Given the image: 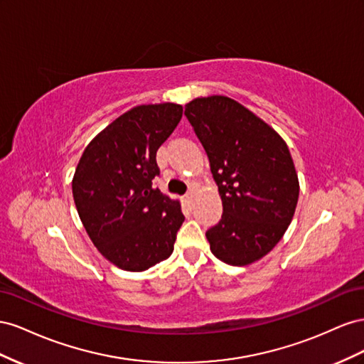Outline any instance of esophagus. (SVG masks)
I'll use <instances>...</instances> for the list:
<instances>
[{
	"label": "esophagus",
	"mask_w": 364,
	"mask_h": 364,
	"mask_svg": "<svg viewBox=\"0 0 364 364\" xmlns=\"http://www.w3.org/2000/svg\"><path fill=\"white\" fill-rule=\"evenodd\" d=\"M183 201L188 204V205H193V193L192 192H189V193H186L184 196H183Z\"/></svg>",
	"instance_id": "esophagus-1"
}]
</instances>
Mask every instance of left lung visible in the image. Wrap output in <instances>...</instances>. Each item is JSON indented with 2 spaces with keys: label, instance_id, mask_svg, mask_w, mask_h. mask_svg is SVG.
<instances>
[{
  "label": "left lung",
  "instance_id": "8db88e82",
  "mask_svg": "<svg viewBox=\"0 0 364 364\" xmlns=\"http://www.w3.org/2000/svg\"><path fill=\"white\" fill-rule=\"evenodd\" d=\"M209 157L223 201L220 223L205 232L212 253L228 265L259 261L282 240L299 200V178L284 139L225 96L184 108Z\"/></svg>",
  "mask_w": 364,
  "mask_h": 364
}]
</instances>
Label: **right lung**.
Segmentation results:
<instances>
[{
  "instance_id": "add662e5",
  "label": "right lung",
  "mask_w": 364,
  "mask_h": 364,
  "mask_svg": "<svg viewBox=\"0 0 364 364\" xmlns=\"http://www.w3.org/2000/svg\"><path fill=\"white\" fill-rule=\"evenodd\" d=\"M176 103L140 105L90 141L73 176V198L90 240L111 264L144 272L168 259L184 221L180 201L154 188L157 151L180 123Z\"/></svg>"
}]
</instances>
